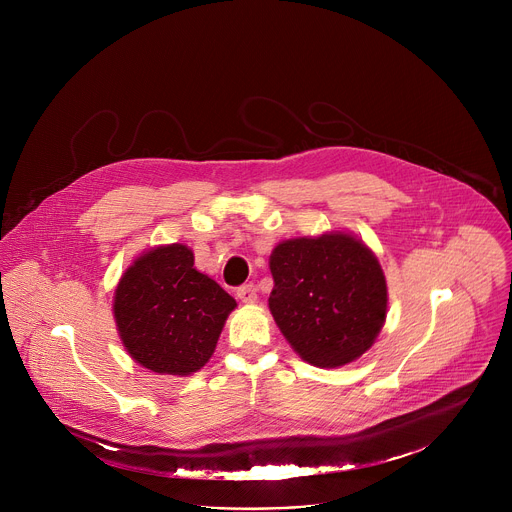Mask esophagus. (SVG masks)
Returning <instances> with one entry per match:
<instances>
[{
	"label": "esophagus",
	"mask_w": 512,
	"mask_h": 512,
	"mask_svg": "<svg viewBox=\"0 0 512 512\" xmlns=\"http://www.w3.org/2000/svg\"><path fill=\"white\" fill-rule=\"evenodd\" d=\"M237 298L243 302V304H255L257 302V287L253 283H247V285H241L237 289Z\"/></svg>",
	"instance_id": "esophagus-1"
}]
</instances>
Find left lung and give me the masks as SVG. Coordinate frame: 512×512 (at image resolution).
I'll list each match as a JSON object with an SVG mask.
<instances>
[{"label":"left lung","mask_w":512,"mask_h":512,"mask_svg":"<svg viewBox=\"0 0 512 512\" xmlns=\"http://www.w3.org/2000/svg\"><path fill=\"white\" fill-rule=\"evenodd\" d=\"M269 312L302 360L336 369L367 352L387 318V279L358 237L287 239L269 257Z\"/></svg>","instance_id":"left-lung-1"}]
</instances>
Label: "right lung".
I'll return each mask as SVG.
<instances>
[{"instance_id":"right-lung-1","label":"right lung","mask_w":512,"mask_h":512,"mask_svg":"<svg viewBox=\"0 0 512 512\" xmlns=\"http://www.w3.org/2000/svg\"><path fill=\"white\" fill-rule=\"evenodd\" d=\"M237 302L194 267L182 243L143 251L121 275L113 318L127 354L158 375L188 377L212 356Z\"/></svg>"}]
</instances>
